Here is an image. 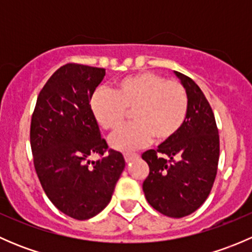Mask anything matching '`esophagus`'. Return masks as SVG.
Instances as JSON below:
<instances>
[{
  "instance_id": "esophagus-1",
  "label": "esophagus",
  "mask_w": 252,
  "mask_h": 252,
  "mask_svg": "<svg viewBox=\"0 0 252 252\" xmlns=\"http://www.w3.org/2000/svg\"><path fill=\"white\" fill-rule=\"evenodd\" d=\"M138 158V155L136 154H126L124 155V159H126V163H129V162H131L133 159Z\"/></svg>"
}]
</instances>
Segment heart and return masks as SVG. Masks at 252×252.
<instances>
[{"label":"heart","mask_w":252,"mask_h":252,"mask_svg":"<svg viewBox=\"0 0 252 252\" xmlns=\"http://www.w3.org/2000/svg\"><path fill=\"white\" fill-rule=\"evenodd\" d=\"M189 100L184 86L154 72L126 75L116 83L114 91L96 89L90 97V110L98 126L113 131L131 111L130 126L111 138L113 149L131 151L150 144L173 139L187 119Z\"/></svg>","instance_id":"heart-1"}]
</instances>
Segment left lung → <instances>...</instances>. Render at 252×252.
Listing matches in <instances>:
<instances>
[{"mask_svg":"<svg viewBox=\"0 0 252 252\" xmlns=\"http://www.w3.org/2000/svg\"><path fill=\"white\" fill-rule=\"evenodd\" d=\"M174 73L188 94L187 119L173 139L142 154L150 168L142 190L155 210L182 218L195 212L210 195L220 159V135L201 89L191 78Z\"/></svg>","mask_w":252,"mask_h":252,"instance_id":"8db88e82","label":"left lung"}]
</instances>
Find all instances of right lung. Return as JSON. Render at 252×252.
<instances>
[{
	"instance_id": "1",
	"label": "right lung",
	"mask_w": 252,
	"mask_h": 252,
	"mask_svg": "<svg viewBox=\"0 0 252 252\" xmlns=\"http://www.w3.org/2000/svg\"><path fill=\"white\" fill-rule=\"evenodd\" d=\"M105 74L103 68L62 65L40 91L32 117L30 145L42 189L61 212L79 220L110 204L126 167L123 155L108 150L101 138L90 110L91 95ZM95 153L101 158L90 166L87 158Z\"/></svg>"
}]
</instances>
